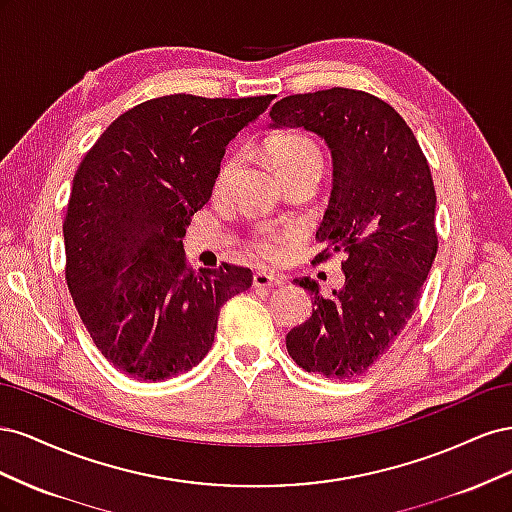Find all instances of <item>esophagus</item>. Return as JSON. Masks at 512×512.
Returning a JSON list of instances; mask_svg holds the SVG:
<instances>
[{"instance_id": "obj_1", "label": "esophagus", "mask_w": 512, "mask_h": 512, "mask_svg": "<svg viewBox=\"0 0 512 512\" xmlns=\"http://www.w3.org/2000/svg\"><path fill=\"white\" fill-rule=\"evenodd\" d=\"M284 280L280 275H271L265 271H256L254 273V286L256 288H271V286H282Z\"/></svg>"}]
</instances>
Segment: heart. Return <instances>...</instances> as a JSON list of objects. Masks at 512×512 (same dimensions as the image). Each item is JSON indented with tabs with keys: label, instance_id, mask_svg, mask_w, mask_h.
<instances>
[{
	"label": "heart",
	"instance_id": "1",
	"mask_svg": "<svg viewBox=\"0 0 512 512\" xmlns=\"http://www.w3.org/2000/svg\"><path fill=\"white\" fill-rule=\"evenodd\" d=\"M271 160L275 168L280 170V175L286 177L290 173H297V170H316L320 173L322 170V151L314 138H309L307 134L301 132H284L280 136H275L269 147ZM241 168V156L235 153L230 156L218 170V177H215V192L224 194L235 181L237 173ZM247 250H250L254 256L260 260H277L282 256L284 243L282 235L271 226H260L254 235L247 241Z\"/></svg>",
	"mask_w": 512,
	"mask_h": 512
}]
</instances>
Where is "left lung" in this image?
I'll return each instance as SVG.
<instances>
[{
  "instance_id": "8db88e82",
  "label": "left lung",
  "mask_w": 512,
  "mask_h": 512,
  "mask_svg": "<svg viewBox=\"0 0 512 512\" xmlns=\"http://www.w3.org/2000/svg\"><path fill=\"white\" fill-rule=\"evenodd\" d=\"M269 115L273 126L316 132L331 149L333 192L316 232V260L344 254L346 275L329 297L309 277L294 280L314 294V312L286 335V348L305 371L359 376L404 331L438 254L427 158L404 117L367 91L294 94Z\"/></svg>"
}]
</instances>
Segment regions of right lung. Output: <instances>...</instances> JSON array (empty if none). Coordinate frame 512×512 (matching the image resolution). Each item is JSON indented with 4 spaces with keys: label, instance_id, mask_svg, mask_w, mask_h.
Here are the masks:
<instances>
[{
    "label": "right lung",
    "instance_id": "right-lung-1",
    "mask_svg": "<svg viewBox=\"0 0 512 512\" xmlns=\"http://www.w3.org/2000/svg\"><path fill=\"white\" fill-rule=\"evenodd\" d=\"M275 96L153 98L119 115L76 168L64 220L66 282L96 348L158 382L209 352L247 267L190 269L185 226L211 198L226 145Z\"/></svg>",
    "mask_w": 512,
    "mask_h": 512
}]
</instances>
